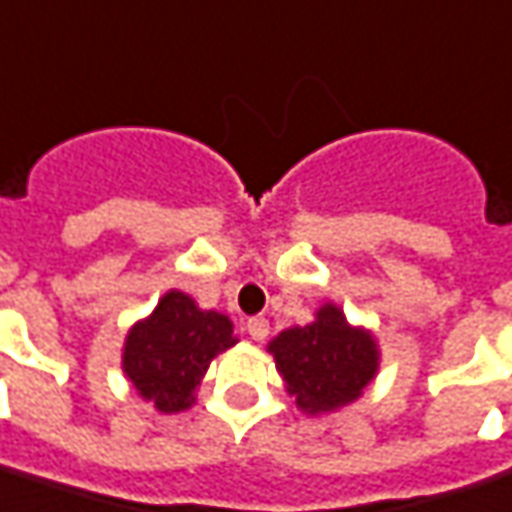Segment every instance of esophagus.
<instances>
[{"label":"esophagus","instance_id":"obj_1","mask_svg":"<svg viewBox=\"0 0 512 512\" xmlns=\"http://www.w3.org/2000/svg\"><path fill=\"white\" fill-rule=\"evenodd\" d=\"M246 330H249V338H252V341H266L268 321L263 316L249 318V321H246Z\"/></svg>","mask_w":512,"mask_h":512}]
</instances>
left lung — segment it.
Listing matches in <instances>:
<instances>
[{"label": "left lung", "mask_w": 512, "mask_h": 512, "mask_svg": "<svg viewBox=\"0 0 512 512\" xmlns=\"http://www.w3.org/2000/svg\"><path fill=\"white\" fill-rule=\"evenodd\" d=\"M285 391L307 416H330L357 402L380 371L377 335L352 324L335 302H324L305 327H288L271 338Z\"/></svg>", "instance_id": "obj_1"}]
</instances>
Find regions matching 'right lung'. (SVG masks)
Instances as JSON below:
<instances>
[{"label": "right lung", "mask_w": 512, "mask_h": 512, "mask_svg": "<svg viewBox=\"0 0 512 512\" xmlns=\"http://www.w3.org/2000/svg\"><path fill=\"white\" fill-rule=\"evenodd\" d=\"M235 343L230 316L202 310L191 293L171 288L127 330L121 371L144 402L171 416L196 405L210 363Z\"/></svg>", "instance_id": "right-lung-1"}]
</instances>
